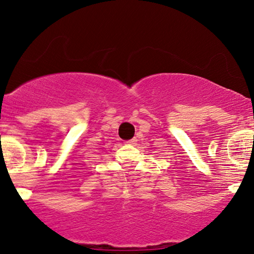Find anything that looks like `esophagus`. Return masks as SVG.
Returning <instances> with one entry per match:
<instances>
[{"label": "esophagus", "mask_w": 254, "mask_h": 254, "mask_svg": "<svg viewBox=\"0 0 254 254\" xmlns=\"http://www.w3.org/2000/svg\"><path fill=\"white\" fill-rule=\"evenodd\" d=\"M136 142H137V139H136V138H132V139L127 140V142H125V143L130 144V145H134V144H136Z\"/></svg>", "instance_id": "1"}]
</instances>
